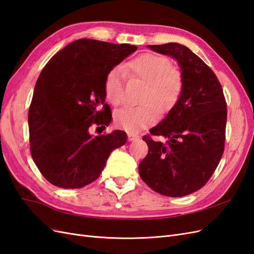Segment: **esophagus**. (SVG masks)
Instances as JSON below:
<instances>
[{"label":"esophagus","instance_id":"34e87169","mask_svg":"<svg viewBox=\"0 0 254 254\" xmlns=\"http://www.w3.org/2000/svg\"><path fill=\"white\" fill-rule=\"evenodd\" d=\"M127 135H128L129 141H135V140L140 139V135H137V134L132 133V132H127Z\"/></svg>","mask_w":254,"mask_h":254}]
</instances>
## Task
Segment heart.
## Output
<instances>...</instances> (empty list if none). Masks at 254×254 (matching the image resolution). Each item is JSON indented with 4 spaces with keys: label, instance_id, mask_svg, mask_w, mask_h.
Masks as SVG:
<instances>
[{
    "label": "heart",
    "instance_id": "heart-1",
    "mask_svg": "<svg viewBox=\"0 0 254 254\" xmlns=\"http://www.w3.org/2000/svg\"><path fill=\"white\" fill-rule=\"evenodd\" d=\"M124 72L130 79L145 82L140 96L144 103L136 107H125L115 114V124L128 131H139L156 119L170 113L178 103L183 89L179 68L171 66V61L157 54L144 53L129 60ZM105 95L112 106L124 102L125 75L114 67L105 79Z\"/></svg>",
    "mask_w": 254,
    "mask_h": 254
}]
</instances>
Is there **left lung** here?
Instances as JSON below:
<instances>
[{
	"mask_svg": "<svg viewBox=\"0 0 254 254\" xmlns=\"http://www.w3.org/2000/svg\"><path fill=\"white\" fill-rule=\"evenodd\" d=\"M175 58L180 65L183 89L166 118L149 130L165 136V143L150 134L143 140L148 153L139 165L142 180L157 193L182 197L209 181L225 149L227 103L216 75L196 54L179 43L148 45Z\"/></svg>",
	"mask_w": 254,
	"mask_h": 254,
	"instance_id": "left-lung-1",
	"label": "left lung"
}]
</instances>
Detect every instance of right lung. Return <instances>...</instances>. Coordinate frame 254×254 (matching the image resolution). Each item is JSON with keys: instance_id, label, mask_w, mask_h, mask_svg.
<instances>
[{"instance_id": "right-lung-1", "label": "right lung", "mask_w": 254, "mask_h": 254, "mask_svg": "<svg viewBox=\"0 0 254 254\" xmlns=\"http://www.w3.org/2000/svg\"><path fill=\"white\" fill-rule=\"evenodd\" d=\"M136 50L135 45L79 39L43 67L29 106V143L38 170L53 186H88L102 174L111 151L126 143L122 130L93 136L90 129L110 124L106 76Z\"/></svg>"}]
</instances>
